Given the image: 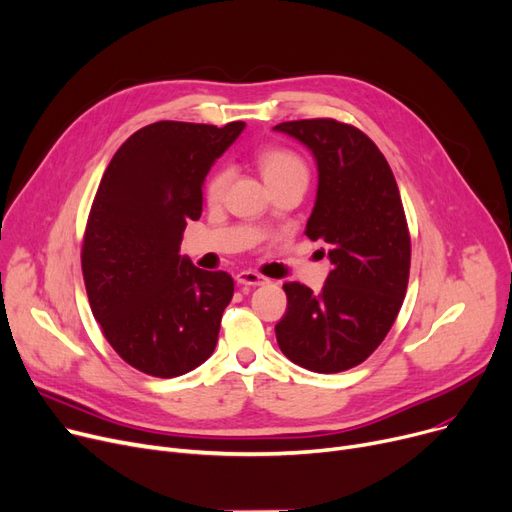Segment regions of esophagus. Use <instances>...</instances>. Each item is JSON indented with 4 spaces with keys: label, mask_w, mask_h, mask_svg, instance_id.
I'll use <instances>...</instances> for the list:
<instances>
[{
    "label": "esophagus",
    "mask_w": 512,
    "mask_h": 512,
    "mask_svg": "<svg viewBox=\"0 0 512 512\" xmlns=\"http://www.w3.org/2000/svg\"><path fill=\"white\" fill-rule=\"evenodd\" d=\"M235 281H237L239 285H252V287L268 283V279H266V277H262V275L254 273V270H242V273H237V275H235Z\"/></svg>",
    "instance_id": "1"
}]
</instances>
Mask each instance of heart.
Wrapping results in <instances>:
<instances>
[{"label": "heart", "mask_w": 512, "mask_h": 512, "mask_svg": "<svg viewBox=\"0 0 512 512\" xmlns=\"http://www.w3.org/2000/svg\"><path fill=\"white\" fill-rule=\"evenodd\" d=\"M258 167L268 186H273L281 179L293 175V173H306L304 161L287 148H266L258 155ZM229 169H217L206 182V198L210 202H219L225 194V188L229 184Z\"/></svg>", "instance_id": "1"}]
</instances>
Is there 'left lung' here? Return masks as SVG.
<instances>
[{
	"mask_svg": "<svg viewBox=\"0 0 512 512\" xmlns=\"http://www.w3.org/2000/svg\"><path fill=\"white\" fill-rule=\"evenodd\" d=\"M302 142L316 161L318 190L306 235L330 273L318 293L285 283L287 312L275 326L293 364L318 374L349 370L384 341L407 291L411 239L401 194L378 146L335 119L273 128Z\"/></svg>",
	"mask_w": 512,
	"mask_h": 512,
	"instance_id": "8db88e82",
	"label": "left lung"
}]
</instances>
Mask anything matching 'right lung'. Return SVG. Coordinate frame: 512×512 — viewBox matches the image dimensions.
Returning <instances> with one entry per match:
<instances>
[{
    "label": "right lung",
    "mask_w": 512,
    "mask_h": 512,
    "mask_svg": "<svg viewBox=\"0 0 512 512\" xmlns=\"http://www.w3.org/2000/svg\"><path fill=\"white\" fill-rule=\"evenodd\" d=\"M157 122L132 134L103 173L82 244L90 310L119 357L136 370L182 376L213 355L233 279L179 254L202 213V186L244 132Z\"/></svg>",
    "instance_id": "obj_1"
}]
</instances>
